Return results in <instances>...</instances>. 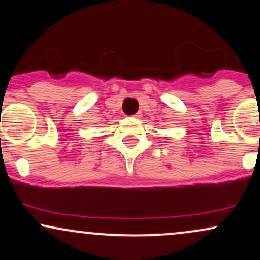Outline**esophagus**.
<instances>
[{
	"label": "esophagus",
	"instance_id": "34e87169",
	"mask_svg": "<svg viewBox=\"0 0 260 260\" xmlns=\"http://www.w3.org/2000/svg\"><path fill=\"white\" fill-rule=\"evenodd\" d=\"M140 116H142V115H140V112H138V113H136V115H134L133 117H136V118H140Z\"/></svg>",
	"mask_w": 260,
	"mask_h": 260
}]
</instances>
